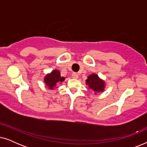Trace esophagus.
<instances>
[{
  "mask_svg": "<svg viewBox=\"0 0 147 147\" xmlns=\"http://www.w3.org/2000/svg\"><path fill=\"white\" fill-rule=\"evenodd\" d=\"M72 78H74V79H77L78 78V74L77 73H76V72H74V73L72 74Z\"/></svg>",
  "mask_w": 147,
  "mask_h": 147,
  "instance_id": "1",
  "label": "esophagus"
}]
</instances>
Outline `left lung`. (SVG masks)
Segmentation results:
<instances>
[{
  "label": "left lung",
  "mask_w": 147,
  "mask_h": 147,
  "mask_svg": "<svg viewBox=\"0 0 147 147\" xmlns=\"http://www.w3.org/2000/svg\"><path fill=\"white\" fill-rule=\"evenodd\" d=\"M86 85L88 86L90 89L95 92V94L103 92L105 88V82L98 77L96 74H92L88 77L86 80Z\"/></svg>",
  "instance_id": "1"
}]
</instances>
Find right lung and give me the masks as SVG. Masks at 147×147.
I'll return each mask as SVG.
<instances>
[{
	"label": "right lung",
	"instance_id": "1",
	"mask_svg": "<svg viewBox=\"0 0 147 147\" xmlns=\"http://www.w3.org/2000/svg\"><path fill=\"white\" fill-rule=\"evenodd\" d=\"M65 80V78L61 77L59 70H53L51 73L45 76L44 78V82L45 85L49 89L53 90L58 83H62Z\"/></svg>",
	"mask_w": 147,
	"mask_h": 147
}]
</instances>
